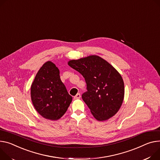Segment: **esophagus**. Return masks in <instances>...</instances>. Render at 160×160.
Wrapping results in <instances>:
<instances>
[{
    "label": "esophagus",
    "mask_w": 160,
    "mask_h": 160,
    "mask_svg": "<svg viewBox=\"0 0 160 160\" xmlns=\"http://www.w3.org/2000/svg\"><path fill=\"white\" fill-rule=\"evenodd\" d=\"M80 97H81V95H80V93H78L75 97H74V98L75 99H80Z\"/></svg>",
    "instance_id": "esophagus-1"
}]
</instances>
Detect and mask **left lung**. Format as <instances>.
<instances>
[{"instance_id":"left-lung-1","label":"left lung","mask_w":160,"mask_h":160,"mask_svg":"<svg viewBox=\"0 0 160 160\" xmlns=\"http://www.w3.org/2000/svg\"><path fill=\"white\" fill-rule=\"evenodd\" d=\"M68 64L85 78L88 91L82 94V99L94 118L103 121L117 113L124 97V81L119 72L95 55L70 60Z\"/></svg>"}]
</instances>
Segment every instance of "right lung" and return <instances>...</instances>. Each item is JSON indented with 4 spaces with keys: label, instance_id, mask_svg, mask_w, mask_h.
Masks as SVG:
<instances>
[{
    "label": "right lung",
    "instance_id": "1",
    "mask_svg": "<svg viewBox=\"0 0 160 160\" xmlns=\"http://www.w3.org/2000/svg\"><path fill=\"white\" fill-rule=\"evenodd\" d=\"M59 74L55 64L47 61L39 69L31 88L35 109L42 118L51 121L62 118L72 101Z\"/></svg>",
    "mask_w": 160,
    "mask_h": 160
}]
</instances>
